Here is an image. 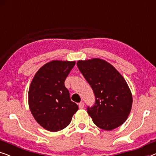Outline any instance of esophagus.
<instances>
[{"label":"esophagus","mask_w":156,"mask_h":156,"mask_svg":"<svg viewBox=\"0 0 156 156\" xmlns=\"http://www.w3.org/2000/svg\"><path fill=\"white\" fill-rule=\"evenodd\" d=\"M78 106H79V108H83V107H84V103H83V101L80 102V103L78 104Z\"/></svg>","instance_id":"esophagus-1"}]
</instances>
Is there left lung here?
Returning <instances> with one entry per match:
<instances>
[{
	"mask_svg": "<svg viewBox=\"0 0 156 156\" xmlns=\"http://www.w3.org/2000/svg\"><path fill=\"white\" fill-rule=\"evenodd\" d=\"M79 70L95 95V104L87 108L99 128L112 130L122 125L129 115L132 94L126 80L113 65L100 58L79 60Z\"/></svg>",
	"mask_w": 156,
	"mask_h": 156,
	"instance_id": "8db88e82",
	"label": "left lung"
}]
</instances>
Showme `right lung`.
<instances>
[{
  "instance_id": "1",
  "label": "right lung",
  "mask_w": 156,
  "mask_h": 156,
  "mask_svg": "<svg viewBox=\"0 0 156 156\" xmlns=\"http://www.w3.org/2000/svg\"><path fill=\"white\" fill-rule=\"evenodd\" d=\"M75 61L52 60L35 74L28 94L29 106L36 121L50 132L64 129L78 106L71 101L64 81Z\"/></svg>"
}]
</instances>
